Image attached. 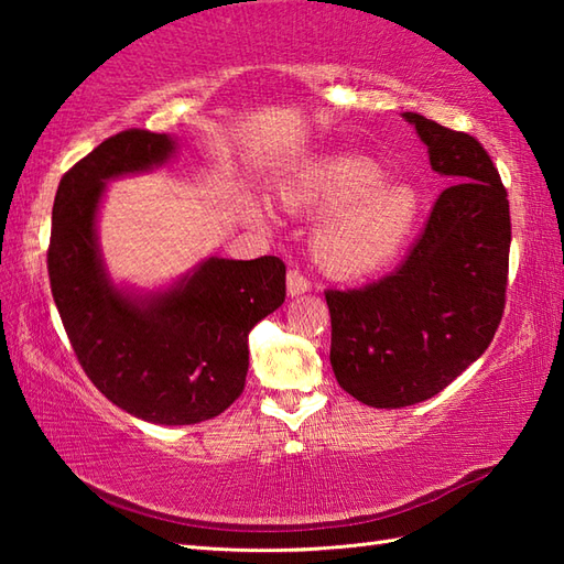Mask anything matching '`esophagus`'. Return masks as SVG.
Segmentation results:
<instances>
[{
  "label": "esophagus",
  "mask_w": 564,
  "mask_h": 564,
  "mask_svg": "<svg viewBox=\"0 0 564 564\" xmlns=\"http://www.w3.org/2000/svg\"><path fill=\"white\" fill-rule=\"evenodd\" d=\"M285 285H289V295L295 297V295H303L310 291V279L297 269H293V271H289V275H285Z\"/></svg>",
  "instance_id": "34e87169"
}]
</instances>
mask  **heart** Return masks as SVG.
<instances>
[{"mask_svg": "<svg viewBox=\"0 0 564 564\" xmlns=\"http://www.w3.org/2000/svg\"><path fill=\"white\" fill-rule=\"evenodd\" d=\"M281 200L293 213H329L317 225L313 251L337 275H366L386 267L412 237L422 210L410 184L386 182L382 166L364 154L310 162L283 184Z\"/></svg>", "mask_w": 564, "mask_h": 564, "instance_id": "obj_1", "label": "heart"}]
</instances>
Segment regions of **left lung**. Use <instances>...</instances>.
Segmentation results:
<instances>
[{
	"instance_id": "obj_1",
	"label": "left lung",
	"mask_w": 564,
	"mask_h": 564,
	"mask_svg": "<svg viewBox=\"0 0 564 564\" xmlns=\"http://www.w3.org/2000/svg\"><path fill=\"white\" fill-rule=\"evenodd\" d=\"M402 118L451 186L398 271L325 293L334 376L378 410L434 398L485 354L505 315L509 275V200L487 150L419 113Z\"/></svg>"
}]
</instances>
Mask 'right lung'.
I'll return each instance as SVG.
<instances>
[{"label":"right lung","mask_w":564,"mask_h":564,"mask_svg":"<svg viewBox=\"0 0 564 564\" xmlns=\"http://www.w3.org/2000/svg\"><path fill=\"white\" fill-rule=\"evenodd\" d=\"M164 133L130 128L59 178L47 247L53 301L84 373L116 406L152 424L223 414L245 390L251 327L285 301V263L210 257L172 289L138 295L106 273L97 213L106 182L162 166Z\"/></svg>","instance_id":"add662e5"}]
</instances>
